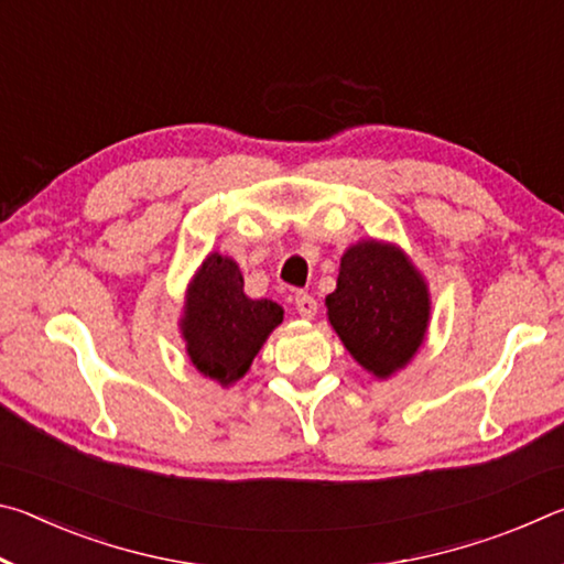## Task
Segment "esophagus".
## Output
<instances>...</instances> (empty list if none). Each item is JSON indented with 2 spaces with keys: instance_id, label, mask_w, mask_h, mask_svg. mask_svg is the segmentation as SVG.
Segmentation results:
<instances>
[{
  "instance_id": "obj_1",
  "label": "esophagus",
  "mask_w": 564,
  "mask_h": 564,
  "mask_svg": "<svg viewBox=\"0 0 564 564\" xmlns=\"http://www.w3.org/2000/svg\"><path fill=\"white\" fill-rule=\"evenodd\" d=\"M295 311H299L301 318H313L318 313V303L313 295L308 293H299L295 295Z\"/></svg>"
}]
</instances>
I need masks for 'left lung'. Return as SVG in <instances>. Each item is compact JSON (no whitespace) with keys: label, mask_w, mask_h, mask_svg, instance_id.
<instances>
[{"label":"left lung","mask_w":564,"mask_h":564,"mask_svg":"<svg viewBox=\"0 0 564 564\" xmlns=\"http://www.w3.org/2000/svg\"><path fill=\"white\" fill-rule=\"evenodd\" d=\"M328 323L362 370L393 378L423 348L431 328V289L398 243L362 238L340 256Z\"/></svg>","instance_id":"1"}]
</instances>
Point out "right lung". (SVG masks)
I'll return each instance as SVG.
<instances>
[{"mask_svg": "<svg viewBox=\"0 0 564 564\" xmlns=\"http://www.w3.org/2000/svg\"><path fill=\"white\" fill-rule=\"evenodd\" d=\"M281 323V305L269 299H248L238 263L231 256L212 251L186 285L178 330L191 366L228 388L248 373Z\"/></svg>", "mask_w": 564, "mask_h": 564, "instance_id": "1", "label": "right lung"}]
</instances>
